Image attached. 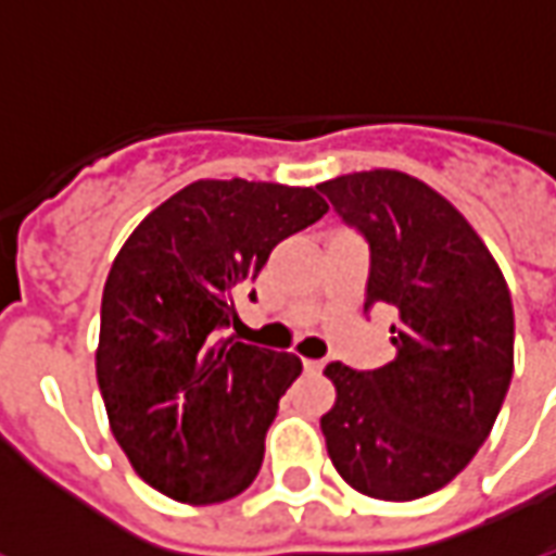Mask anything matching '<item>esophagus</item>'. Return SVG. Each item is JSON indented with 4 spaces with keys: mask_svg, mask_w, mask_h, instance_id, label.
Segmentation results:
<instances>
[{
    "mask_svg": "<svg viewBox=\"0 0 556 556\" xmlns=\"http://www.w3.org/2000/svg\"><path fill=\"white\" fill-rule=\"evenodd\" d=\"M306 372H321L325 370V361H304Z\"/></svg>",
    "mask_w": 556,
    "mask_h": 556,
    "instance_id": "esophagus-1",
    "label": "esophagus"
}]
</instances>
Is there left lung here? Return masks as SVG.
Here are the masks:
<instances>
[{
    "label": "left lung",
    "mask_w": 556,
    "mask_h": 556,
    "mask_svg": "<svg viewBox=\"0 0 556 556\" xmlns=\"http://www.w3.org/2000/svg\"><path fill=\"white\" fill-rule=\"evenodd\" d=\"M370 247L367 301L397 321L379 370L325 367L337 388L321 433L358 494L406 503L433 494L488 440L515 367V313L503 270L440 192L403 170L318 184Z\"/></svg>",
    "instance_id": "left-lung-1"
}]
</instances>
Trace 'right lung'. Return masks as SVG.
<instances>
[{"label":"right lung","instance_id":"add662e5","mask_svg":"<svg viewBox=\"0 0 556 556\" xmlns=\"http://www.w3.org/2000/svg\"><path fill=\"white\" fill-rule=\"evenodd\" d=\"M325 213L318 186L195 180L116 252L96 376L119 448L159 494L211 506L258 476L301 358L219 331L279 240Z\"/></svg>","mask_w":556,"mask_h":556}]
</instances>
